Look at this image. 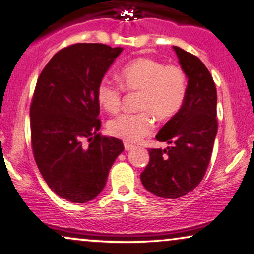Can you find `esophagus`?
Instances as JSON below:
<instances>
[{
    "label": "esophagus",
    "mask_w": 254,
    "mask_h": 254,
    "mask_svg": "<svg viewBox=\"0 0 254 254\" xmlns=\"http://www.w3.org/2000/svg\"><path fill=\"white\" fill-rule=\"evenodd\" d=\"M134 146L132 144H128V142H124V148H126V151H130L131 148H133Z\"/></svg>",
    "instance_id": "esophagus-1"
}]
</instances>
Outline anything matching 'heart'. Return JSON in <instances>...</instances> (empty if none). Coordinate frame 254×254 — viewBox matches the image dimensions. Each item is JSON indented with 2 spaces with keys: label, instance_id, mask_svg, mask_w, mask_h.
<instances>
[{
  "label": "heart",
  "instance_id": "heart-1",
  "mask_svg": "<svg viewBox=\"0 0 254 254\" xmlns=\"http://www.w3.org/2000/svg\"><path fill=\"white\" fill-rule=\"evenodd\" d=\"M120 84L102 78L96 88L100 106L109 113L120 109L124 91H140L138 113H123L107 123L114 137L138 141L153 131L156 120L170 121L183 108L188 93V78L181 67L167 65L149 57H139L119 72Z\"/></svg>",
  "mask_w": 254,
  "mask_h": 254
}]
</instances>
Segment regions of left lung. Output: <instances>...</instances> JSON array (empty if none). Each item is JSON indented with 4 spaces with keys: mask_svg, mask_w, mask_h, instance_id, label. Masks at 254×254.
Wrapping results in <instances>:
<instances>
[{
    "mask_svg": "<svg viewBox=\"0 0 254 254\" xmlns=\"http://www.w3.org/2000/svg\"><path fill=\"white\" fill-rule=\"evenodd\" d=\"M188 77L183 108L164 124L156 140L166 149L149 148V162L140 175L141 183L160 198L187 195L205 176L217 133L216 87L212 74L197 56L174 46Z\"/></svg>",
    "mask_w": 254,
    "mask_h": 254,
    "instance_id": "1",
    "label": "left lung"
}]
</instances>
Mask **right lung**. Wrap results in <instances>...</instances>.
Masks as SVG:
<instances>
[{"instance_id": "1", "label": "right lung", "mask_w": 254, "mask_h": 254, "mask_svg": "<svg viewBox=\"0 0 254 254\" xmlns=\"http://www.w3.org/2000/svg\"><path fill=\"white\" fill-rule=\"evenodd\" d=\"M122 51L103 44L67 46L38 78L30 107L32 149L46 183L67 201L98 197L124 149L120 139L98 132L96 98L100 80Z\"/></svg>"}]
</instances>
